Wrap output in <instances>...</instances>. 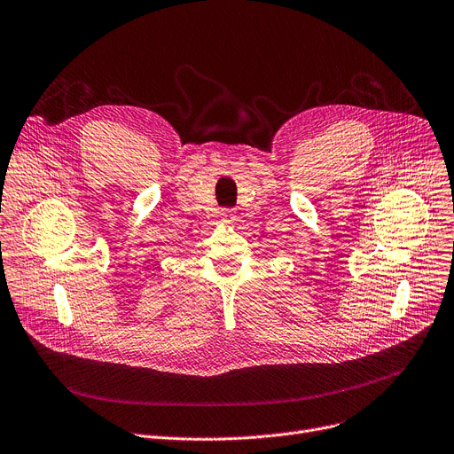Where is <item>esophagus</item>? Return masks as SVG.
Instances as JSON below:
<instances>
[{
    "instance_id": "esophagus-1",
    "label": "esophagus",
    "mask_w": 454,
    "mask_h": 454,
    "mask_svg": "<svg viewBox=\"0 0 454 454\" xmlns=\"http://www.w3.org/2000/svg\"><path fill=\"white\" fill-rule=\"evenodd\" d=\"M221 216H223V221H226V223H233L235 221V209L233 207H224L221 211Z\"/></svg>"
}]
</instances>
